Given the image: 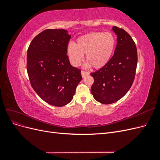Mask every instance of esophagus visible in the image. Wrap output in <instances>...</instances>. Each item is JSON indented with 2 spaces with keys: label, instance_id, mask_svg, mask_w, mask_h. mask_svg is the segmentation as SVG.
<instances>
[{
  "label": "esophagus",
  "instance_id": "obj_1",
  "mask_svg": "<svg viewBox=\"0 0 160 160\" xmlns=\"http://www.w3.org/2000/svg\"><path fill=\"white\" fill-rule=\"evenodd\" d=\"M89 73V72H87V71H81V75L83 77H85L86 75H88Z\"/></svg>",
  "mask_w": 160,
  "mask_h": 160
}]
</instances>
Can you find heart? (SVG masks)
<instances>
[{
  "instance_id": "b5f03b06",
  "label": "heart",
  "mask_w": 160,
  "mask_h": 160,
  "mask_svg": "<svg viewBox=\"0 0 160 160\" xmlns=\"http://www.w3.org/2000/svg\"><path fill=\"white\" fill-rule=\"evenodd\" d=\"M115 46L116 38L112 33L92 32L79 37L75 44L70 42L67 51L73 66H79L86 55L87 66L101 69L110 61Z\"/></svg>"
}]
</instances>
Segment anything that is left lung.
<instances>
[{"instance_id":"obj_1","label":"left lung","mask_w":160,"mask_h":160,"mask_svg":"<svg viewBox=\"0 0 160 160\" xmlns=\"http://www.w3.org/2000/svg\"><path fill=\"white\" fill-rule=\"evenodd\" d=\"M117 45L113 56L102 68L91 72L94 83L91 92L99 103L111 104L127 93L132 87L138 64V52L134 41L123 28L114 26Z\"/></svg>"}]
</instances>
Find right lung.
I'll return each instance as SVG.
<instances>
[{
	"label": "right lung",
	"instance_id": "1",
	"mask_svg": "<svg viewBox=\"0 0 160 160\" xmlns=\"http://www.w3.org/2000/svg\"><path fill=\"white\" fill-rule=\"evenodd\" d=\"M71 36L64 29H46L33 38L27 50V70L31 85L46 103L68 104L82 79L71 66L67 49Z\"/></svg>",
	"mask_w": 160,
	"mask_h": 160
}]
</instances>
